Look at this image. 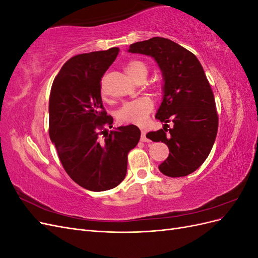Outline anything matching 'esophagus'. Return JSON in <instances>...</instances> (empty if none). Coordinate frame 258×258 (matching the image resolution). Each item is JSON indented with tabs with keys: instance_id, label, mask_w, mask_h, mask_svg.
I'll return each mask as SVG.
<instances>
[{
	"instance_id": "esophagus-1",
	"label": "esophagus",
	"mask_w": 258,
	"mask_h": 258,
	"mask_svg": "<svg viewBox=\"0 0 258 258\" xmlns=\"http://www.w3.org/2000/svg\"><path fill=\"white\" fill-rule=\"evenodd\" d=\"M141 141L142 142H150V139L146 137V131L142 130V135H141Z\"/></svg>"
}]
</instances>
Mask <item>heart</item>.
<instances>
[{
    "mask_svg": "<svg viewBox=\"0 0 258 258\" xmlns=\"http://www.w3.org/2000/svg\"><path fill=\"white\" fill-rule=\"evenodd\" d=\"M126 71L132 79L139 81L146 79L148 68L143 61L131 60L126 64ZM153 102L150 98L140 97L124 103L117 111V119L122 123L142 124L145 122L147 116L153 111Z\"/></svg>",
    "mask_w": 258,
    "mask_h": 258,
    "instance_id": "1",
    "label": "heart"
}]
</instances>
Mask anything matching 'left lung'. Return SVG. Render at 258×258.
<instances>
[{"mask_svg": "<svg viewBox=\"0 0 258 258\" xmlns=\"http://www.w3.org/2000/svg\"><path fill=\"white\" fill-rule=\"evenodd\" d=\"M128 52L154 58L162 73V102L155 117L163 128L146 135L169 147L168 158L158 167L160 172L171 177L192 173L212 150L218 127L215 100L204 68L194 53L163 37L131 44ZM169 121L174 127L168 130Z\"/></svg>", "mask_w": 258, "mask_h": 258, "instance_id": "obj_1", "label": "left lung"}]
</instances>
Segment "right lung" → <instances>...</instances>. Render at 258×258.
Here are the masks:
<instances>
[{
    "label": "right lung",
    "instance_id": "obj_1",
    "mask_svg": "<svg viewBox=\"0 0 258 258\" xmlns=\"http://www.w3.org/2000/svg\"><path fill=\"white\" fill-rule=\"evenodd\" d=\"M118 52V47H113L72 57L61 68L50 91L51 142L69 176L91 191L111 189L123 181L128 153L141 137L135 124L111 131L105 128L113 127V117L104 111L100 81Z\"/></svg>",
    "mask_w": 258,
    "mask_h": 258
}]
</instances>
